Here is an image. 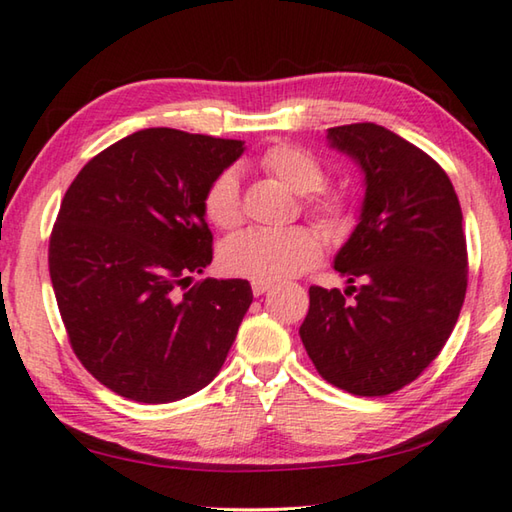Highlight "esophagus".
I'll return each instance as SVG.
<instances>
[{
	"label": "esophagus",
	"instance_id": "34e87169",
	"mask_svg": "<svg viewBox=\"0 0 512 512\" xmlns=\"http://www.w3.org/2000/svg\"><path fill=\"white\" fill-rule=\"evenodd\" d=\"M250 287H253V293L255 296H264V293L273 287L271 282H264V280H253L250 282Z\"/></svg>",
	"mask_w": 512,
	"mask_h": 512
}]
</instances>
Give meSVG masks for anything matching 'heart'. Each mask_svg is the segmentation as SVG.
Listing matches in <instances>:
<instances>
[{
	"instance_id": "heart-1",
	"label": "heart",
	"mask_w": 512,
	"mask_h": 512,
	"mask_svg": "<svg viewBox=\"0 0 512 512\" xmlns=\"http://www.w3.org/2000/svg\"><path fill=\"white\" fill-rule=\"evenodd\" d=\"M259 167L287 185L291 192L305 196V210L329 232H341L348 225V203L339 192L323 189L325 169L305 149L275 144L262 153ZM203 210L207 221L221 230H232L244 221L239 176L235 171L225 169L207 185ZM320 253V237L309 228H250L225 239L219 257L221 266L232 275L277 282L307 271L318 262Z\"/></svg>"
}]
</instances>
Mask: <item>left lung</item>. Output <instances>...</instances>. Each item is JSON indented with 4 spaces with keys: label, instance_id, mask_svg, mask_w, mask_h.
<instances>
[{
    "label": "left lung",
    "instance_id": "left-lung-1",
    "mask_svg": "<svg viewBox=\"0 0 512 512\" xmlns=\"http://www.w3.org/2000/svg\"><path fill=\"white\" fill-rule=\"evenodd\" d=\"M327 140L359 164L366 196L357 228L334 257L350 287L309 289L300 339L329 384L381 397L420 377L461 314L463 212L443 167L388 128L336 126Z\"/></svg>",
    "mask_w": 512,
    "mask_h": 512
}]
</instances>
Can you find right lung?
<instances>
[{
    "label": "right lung",
    "instance_id": "right-lung-1",
    "mask_svg": "<svg viewBox=\"0 0 512 512\" xmlns=\"http://www.w3.org/2000/svg\"><path fill=\"white\" fill-rule=\"evenodd\" d=\"M244 142L144 128L85 164L49 237L69 343L126 400L167 404L219 375L253 302L248 280L194 282L212 262L207 185Z\"/></svg>",
    "mask_w": 512,
    "mask_h": 512
}]
</instances>
